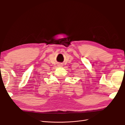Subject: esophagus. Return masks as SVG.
Masks as SVG:
<instances>
[{"label": "esophagus", "mask_w": 125, "mask_h": 125, "mask_svg": "<svg viewBox=\"0 0 125 125\" xmlns=\"http://www.w3.org/2000/svg\"><path fill=\"white\" fill-rule=\"evenodd\" d=\"M62 65H59V67H62Z\"/></svg>", "instance_id": "34e87169"}]
</instances>
